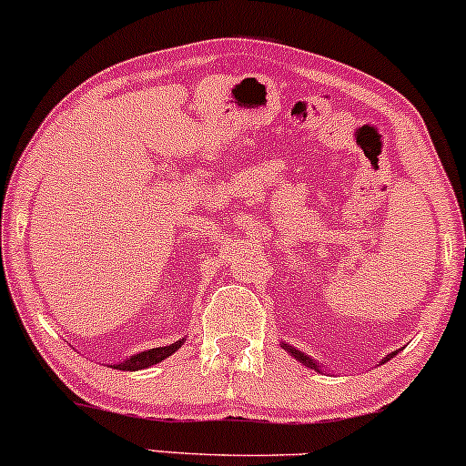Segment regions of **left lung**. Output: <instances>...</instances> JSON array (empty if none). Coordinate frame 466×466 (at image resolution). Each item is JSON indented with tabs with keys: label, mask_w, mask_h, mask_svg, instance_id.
Returning a JSON list of instances; mask_svg holds the SVG:
<instances>
[{
	"label": "left lung",
	"mask_w": 466,
	"mask_h": 466,
	"mask_svg": "<svg viewBox=\"0 0 466 466\" xmlns=\"http://www.w3.org/2000/svg\"><path fill=\"white\" fill-rule=\"evenodd\" d=\"M284 350H289V352L292 354V357H295L297 360H301V363L303 365H308V368H312V370H317V363H315V360H312L310 357H306V354H301L299 352V350H295V348H290V346H286V343H284ZM394 354L396 352H391V354H388V357H385V360H390V359H394ZM385 360H383V363H385Z\"/></svg>",
	"instance_id": "left-lung-1"
}]
</instances>
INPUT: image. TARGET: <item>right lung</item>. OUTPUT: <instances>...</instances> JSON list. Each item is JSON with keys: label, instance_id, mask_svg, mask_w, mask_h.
I'll return each instance as SVG.
<instances>
[{"label": "right lung", "instance_id": "right-lung-1", "mask_svg": "<svg viewBox=\"0 0 466 466\" xmlns=\"http://www.w3.org/2000/svg\"><path fill=\"white\" fill-rule=\"evenodd\" d=\"M180 346H182V341H176V343H171V346L147 350V352H140V354H136V357L123 360V363H118L116 370H125V372H136V370L151 368V365L160 363L163 359L171 357V354H174Z\"/></svg>", "mask_w": 466, "mask_h": 466}]
</instances>
